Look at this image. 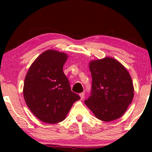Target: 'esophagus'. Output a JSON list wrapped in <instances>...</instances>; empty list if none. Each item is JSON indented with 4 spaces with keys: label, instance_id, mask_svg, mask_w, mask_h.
Here are the masks:
<instances>
[{
    "label": "esophagus",
    "instance_id": "esophagus-1",
    "mask_svg": "<svg viewBox=\"0 0 152 152\" xmlns=\"http://www.w3.org/2000/svg\"><path fill=\"white\" fill-rule=\"evenodd\" d=\"M84 95H85V94H84V93H81L80 94V98H81V99H83L84 98Z\"/></svg>",
    "mask_w": 152,
    "mask_h": 152
}]
</instances>
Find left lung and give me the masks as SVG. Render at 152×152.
<instances>
[{
  "instance_id": "1",
  "label": "left lung",
  "mask_w": 152,
  "mask_h": 152,
  "mask_svg": "<svg viewBox=\"0 0 152 152\" xmlns=\"http://www.w3.org/2000/svg\"><path fill=\"white\" fill-rule=\"evenodd\" d=\"M89 68L92 89L85 104L99 120L111 122L118 119L134 98V85L128 70L109 57L90 61Z\"/></svg>"
}]
</instances>
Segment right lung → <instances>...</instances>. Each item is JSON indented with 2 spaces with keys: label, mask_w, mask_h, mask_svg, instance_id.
<instances>
[{
  "label": "right lung",
  "mask_w": 152,
  "mask_h": 152,
  "mask_svg": "<svg viewBox=\"0 0 152 152\" xmlns=\"http://www.w3.org/2000/svg\"><path fill=\"white\" fill-rule=\"evenodd\" d=\"M68 55L48 50L29 68L24 81L26 104L36 117L45 123L63 121L75 102L80 97L72 92L63 71Z\"/></svg>",
  "instance_id": "1"
}]
</instances>
